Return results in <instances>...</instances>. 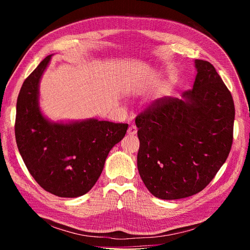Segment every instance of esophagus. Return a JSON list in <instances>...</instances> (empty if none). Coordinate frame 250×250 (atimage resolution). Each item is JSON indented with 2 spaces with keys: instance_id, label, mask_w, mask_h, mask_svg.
<instances>
[{
  "instance_id": "1",
  "label": "esophagus",
  "mask_w": 250,
  "mask_h": 250,
  "mask_svg": "<svg viewBox=\"0 0 250 250\" xmlns=\"http://www.w3.org/2000/svg\"><path fill=\"white\" fill-rule=\"evenodd\" d=\"M137 132H138V129H137V127L135 126H130L129 128H128V130H127V133H128V135H134V134H137Z\"/></svg>"
}]
</instances>
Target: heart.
<instances>
[{"label": "heart", "mask_w": 250, "mask_h": 250, "mask_svg": "<svg viewBox=\"0 0 250 250\" xmlns=\"http://www.w3.org/2000/svg\"><path fill=\"white\" fill-rule=\"evenodd\" d=\"M172 93H173V84H172V83H167V84H166L165 87H164L163 94L166 97H169V96L172 95Z\"/></svg>", "instance_id": "obj_1"}]
</instances>
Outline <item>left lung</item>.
I'll return each mask as SVG.
<instances>
[{
    "mask_svg": "<svg viewBox=\"0 0 250 250\" xmlns=\"http://www.w3.org/2000/svg\"><path fill=\"white\" fill-rule=\"evenodd\" d=\"M193 88L158 100L135 119L138 169L149 192L174 200L202 191L228 158L234 105L215 67L195 59Z\"/></svg>",
    "mask_w": 250,
    "mask_h": 250,
    "instance_id": "obj_1",
    "label": "left lung"
}]
</instances>
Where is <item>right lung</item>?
Returning a JSON list of instances; mask_svg holds the SVG:
<instances>
[{
  "instance_id": "right-lung-1",
  "label": "right lung",
  "mask_w": 250,
  "mask_h": 250,
  "mask_svg": "<svg viewBox=\"0 0 250 250\" xmlns=\"http://www.w3.org/2000/svg\"><path fill=\"white\" fill-rule=\"evenodd\" d=\"M52 55L29 75L17 102L16 139L27 169L43 190L58 197L86 194L128 124L98 119L52 121L40 106V84Z\"/></svg>"
}]
</instances>
